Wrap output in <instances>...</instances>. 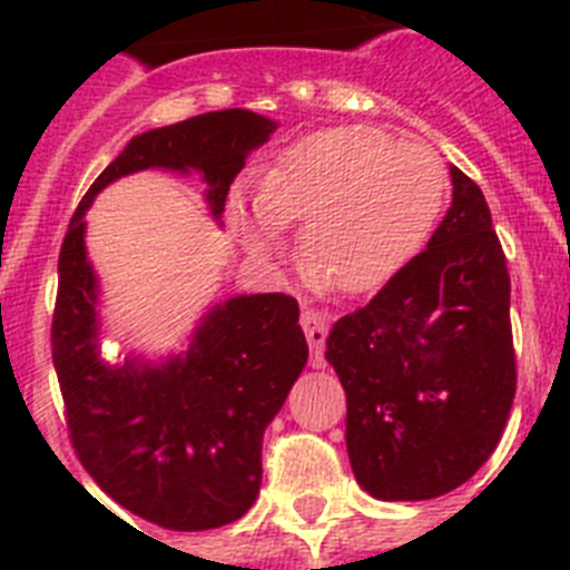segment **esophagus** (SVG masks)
I'll return each instance as SVG.
<instances>
[{
    "label": "esophagus",
    "mask_w": 570,
    "mask_h": 570,
    "mask_svg": "<svg viewBox=\"0 0 570 570\" xmlns=\"http://www.w3.org/2000/svg\"><path fill=\"white\" fill-rule=\"evenodd\" d=\"M302 331L308 336L311 362H314V367H322L325 365L322 347H325V336H328V320L320 311H302Z\"/></svg>",
    "instance_id": "1"
}]
</instances>
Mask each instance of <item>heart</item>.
<instances>
[{
    "label": "heart",
    "instance_id": "b5f03b06",
    "mask_svg": "<svg viewBox=\"0 0 570 570\" xmlns=\"http://www.w3.org/2000/svg\"><path fill=\"white\" fill-rule=\"evenodd\" d=\"M448 194L451 176L431 145L342 125L282 150L259 176L256 208L236 203L230 219L256 259L282 256V228L299 225L305 274L340 294H371L425 248Z\"/></svg>",
    "mask_w": 570,
    "mask_h": 570
}]
</instances>
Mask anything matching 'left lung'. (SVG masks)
Masks as SVG:
<instances>
[{
	"instance_id": "obj_1",
	"label": "left lung",
	"mask_w": 570,
	"mask_h": 570,
	"mask_svg": "<svg viewBox=\"0 0 570 570\" xmlns=\"http://www.w3.org/2000/svg\"><path fill=\"white\" fill-rule=\"evenodd\" d=\"M451 185L428 248L325 342L347 396V460L385 502L434 500L471 480L517 391L505 254L480 185L460 168Z\"/></svg>"
}]
</instances>
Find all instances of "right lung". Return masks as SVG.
<instances>
[{
  "label": "right lung",
  "instance_id": "right-lung-1",
  "mask_svg": "<svg viewBox=\"0 0 570 570\" xmlns=\"http://www.w3.org/2000/svg\"><path fill=\"white\" fill-rule=\"evenodd\" d=\"M276 128L228 108L134 136L82 196L59 254L50 342L70 440L110 500L168 531L228 525L256 502L262 436L308 362L299 305L285 294L230 296L199 316L179 354L105 360L85 214L122 176L196 170L219 223L230 183Z\"/></svg>",
  "mask_w": 570,
  "mask_h": 570
}]
</instances>
